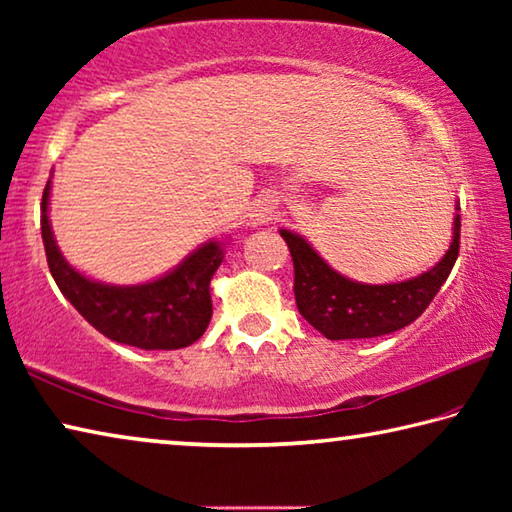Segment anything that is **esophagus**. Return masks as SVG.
Returning <instances> with one entry per match:
<instances>
[{"label": "esophagus", "instance_id": "1", "mask_svg": "<svg viewBox=\"0 0 512 512\" xmlns=\"http://www.w3.org/2000/svg\"><path fill=\"white\" fill-rule=\"evenodd\" d=\"M253 221L255 223H262V221H268V219H273L275 216V203H271V201H262L259 203L255 210H253Z\"/></svg>", "mask_w": 512, "mask_h": 512}]
</instances>
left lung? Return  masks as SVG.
<instances>
[{
    "mask_svg": "<svg viewBox=\"0 0 512 512\" xmlns=\"http://www.w3.org/2000/svg\"><path fill=\"white\" fill-rule=\"evenodd\" d=\"M461 205L456 203L452 241L436 266L404 282L366 284L334 271L309 241L280 230L293 257V293L298 311L329 341L375 339L411 325L452 273L461 244Z\"/></svg>",
    "mask_w": 512,
    "mask_h": 512,
    "instance_id": "8db88e82",
    "label": "left lung"
}]
</instances>
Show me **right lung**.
<instances>
[{
	"label": "right lung",
	"mask_w": 512,
	"mask_h": 512,
	"mask_svg": "<svg viewBox=\"0 0 512 512\" xmlns=\"http://www.w3.org/2000/svg\"><path fill=\"white\" fill-rule=\"evenodd\" d=\"M51 180L42 194L40 230L49 271L72 307L110 341L140 350H180L203 336L212 318L210 282L225 244L210 239L183 262L142 284L92 280L60 253L49 221Z\"/></svg>",
	"instance_id": "right-lung-1"
}]
</instances>
